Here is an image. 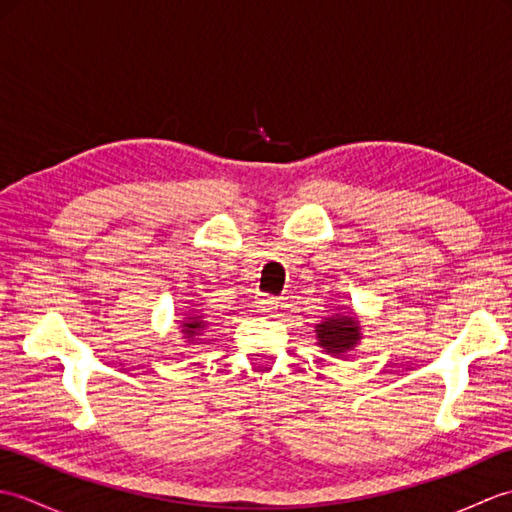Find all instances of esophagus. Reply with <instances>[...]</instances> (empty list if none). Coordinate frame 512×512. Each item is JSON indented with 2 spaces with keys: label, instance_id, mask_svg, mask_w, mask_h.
Masks as SVG:
<instances>
[{
  "label": "esophagus",
  "instance_id": "1",
  "mask_svg": "<svg viewBox=\"0 0 512 512\" xmlns=\"http://www.w3.org/2000/svg\"><path fill=\"white\" fill-rule=\"evenodd\" d=\"M257 310H262V312H275V310H279V301L275 299V297H268V295H264V297H259L257 299Z\"/></svg>",
  "mask_w": 512,
  "mask_h": 512
}]
</instances>
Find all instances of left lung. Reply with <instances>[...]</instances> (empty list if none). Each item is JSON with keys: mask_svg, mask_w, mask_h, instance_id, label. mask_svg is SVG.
Returning <instances> with one entry per match:
<instances>
[{"mask_svg": "<svg viewBox=\"0 0 512 512\" xmlns=\"http://www.w3.org/2000/svg\"><path fill=\"white\" fill-rule=\"evenodd\" d=\"M314 334H317V345L325 354L334 358H343L347 352H352L363 339V325L358 321V314L354 310H345L330 317L321 319L314 325Z\"/></svg>", "mask_w": 512, "mask_h": 512, "instance_id": "left-lung-1", "label": "left lung"}]
</instances>
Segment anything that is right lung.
Segmentation results:
<instances>
[{
    "label": "right lung",
    "instance_id": "right-lung-1",
    "mask_svg": "<svg viewBox=\"0 0 512 512\" xmlns=\"http://www.w3.org/2000/svg\"><path fill=\"white\" fill-rule=\"evenodd\" d=\"M206 328H209V321L204 319V314L200 310L189 308L187 312H184V319L180 321V332H182L184 341L187 343L198 341V336L202 332H206Z\"/></svg>",
    "mask_w": 512,
    "mask_h": 512
}]
</instances>
